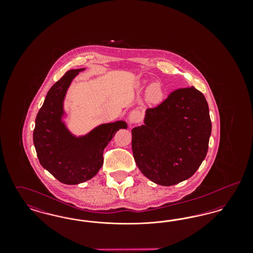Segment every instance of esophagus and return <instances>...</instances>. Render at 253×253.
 <instances>
[{
    "instance_id": "obj_1",
    "label": "esophagus",
    "mask_w": 253,
    "mask_h": 253,
    "mask_svg": "<svg viewBox=\"0 0 253 253\" xmlns=\"http://www.w3.org/2000/svg\"><path fill=\"white\" fill-rule=\"evenodd\" d=\"M140 120V113L138 111H132L129 115V122L130 124H135Z\"/></svg>"
}]
</instances>
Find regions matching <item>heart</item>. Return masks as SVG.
<instances>
[{
    "mask_svg": "<svg viewBox=\"0 0 253 253\" xmlns=\"http://www.w3.org/2000/svg\"><path fill=\"white\" fill-rule=\"evenodd\" d=\"M148 99L153 103H158L163 96L161 88L157 84H152L148 89Z\"/></svg>",
    "mask_w": 253,
    "mask_h": 253,
    "instance_id": "obj_1",
    "label": "heart"
}]
</instances>
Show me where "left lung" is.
I'll return each instance as SVG.
<instances>
[{
    "instance_id": "obj_1",
    "label": "left lung",
    "mask_w": 253,
    "mask_h": 253,
    "mask_svg": "<svg viewBox=\"0 0 253 253\" xmlns=\"http://www.w3.org/2000/svg\"><path fill=\"white\" fill-rule=\"evenodd\" d=\"M211 132L204 95L193 86L174 90L158 106L147 109L144 124L132 129L134 161L158 185L177 184L200 167Z\"/></svg>"
}]
</instances>
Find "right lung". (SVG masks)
Returning <instances> with one entry per match:
<instances>
[{
    "label": "right lung",
    "instance_id": "right-lung-1",
    "mask_svg": "<svg viewBox=\"0 0 253 253\" xmlns=\"http://www.w3.org/2000/svg\"><path fill=\"white\" fill-rule=\"evenodd\" d=\"M82 69H72L53 85L35 121L33 141L41 165L58 180L76 185L91 179L103 165V151L125 121L105 123L83 136H76L62 121L63 100L73 79Z\"/></svg>",
    "mask_w": 253,
    "mask_h": 253
}]
</instances>
